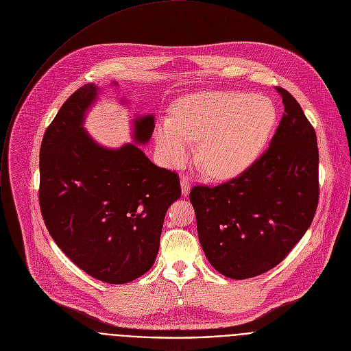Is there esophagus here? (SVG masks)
<instances>
[{"label": "esophagus", "mask_w": 351, "mask_h": 351, "mask_svg": "<svg viewBox=\"0 0 351 351\" xmlns=\"http://www.w3.org/2000/svg\"><path fill=\"white\" fill-rule=\"evenodd\" d=\"M180 186H182V194L187 195L190 193V180H189L187 176H182Z\"/></svg>", "instance_id": "34e87169"}]
</instances>
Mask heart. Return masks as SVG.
Masks as SVG:
<instances>
[{
  "mask_svg": "<svg viewBox=\"0 0 351 351\" xmlns=\"http://www.w3.org/2000/svg\"><path fill=\"white\" fill-rule=\"evenodd\" d=\"M275 105L238 90L199 91L182 98L175 116L161 120L156 139L165 162L182 165L198 141L204 171L228 179L247 169L263 152L275 124Z\"/></svg>",
  "mask_w": 351,
  "mask_h": 351,
  "instance_id": "obj_1",
  "label": "heart"
}]
</instances>
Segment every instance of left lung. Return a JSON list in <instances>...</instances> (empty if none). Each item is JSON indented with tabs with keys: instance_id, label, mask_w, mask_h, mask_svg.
<instances>
[{
	"instance_id": "1",
	"label": "left lung",
	"mask_w": 351,
	"mask_h": 351,
	"mask_svg": "<svg viewBox=\"0 0 351 351\" xmlns=\"http://www.w3.org/2000/svg\"><path fill=\"white\" fill-rule=\"evenodd\" d=\"M285 113L269 147L221 184H197L190 201L204 253L231 279H249L280 264L311 227L320 195L319 147L298 101L275 87Z\"/></svg>"
}]
</instances>
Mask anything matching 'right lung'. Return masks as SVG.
<instances>
[{
    "label": "right lung",
    "mask_w": 351,
    "mask_h": 351,
    "mask_svg": "<svg viewBox=\"0 0 351 351\" xmlns=\"http://www.w3.org/2000/svg\"><path fill=\"white\" fill-rule=\"evenodd\" d=\"M98 88L87 83L60 108L39 150V206L64 254L87 275L123 285L146 274L158 253L165 213L180 198L179 175L154 165L135 145L109 150L83 130ZM146 143L153 116L135 120Z\"/></svg>",
    "instance_id": "obj_1"
}]
</instances>
